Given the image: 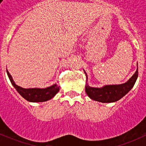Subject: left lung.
<instances>
[{
    "mask_svg": "<svg viewBox=\"0 0 146 146\" xmlns=\"http://www.w3.org/2000/svg\"><path fill=\"white\" fill-rule=\"evenodd\" d=\"M86 75V81L88 80V75ZM138 77V66L137 68L135 74L126 81L125 83L119 85H107L102 88H95L89 86L88 83L86 86V92L88 97L94 101L102 103H110L118 101L121 98L128 94L129 91L133 88Z\"/></svg>",
    "mask_w": 146,
    "mask_h": 146,
    "instance_id": "1",
    "label": "left lung"
}]
</instances>
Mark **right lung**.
<instances>
[{
    "label": "right lung",
    "mask_w": 146,
    "mask_h": 146,
    "mask_svg": "<svg viewBox=\"0 0 146 146\" xmlns=\"http://www.w3.org/2000/svg\"><path fill=\"white\" fill-rule=\"evenodd\" d=\"M6 72H7L8 77L9 78L11 84L15 87L17 91L24 99H26L27 101L31 102H42L48 101L53 98L60 90V86H58L57 84H53L50 87L44 88H23L16 85L9 71L7 70Z\"/></svg>",
    "instance_id": "right-lung-1"
}]
</instances>
